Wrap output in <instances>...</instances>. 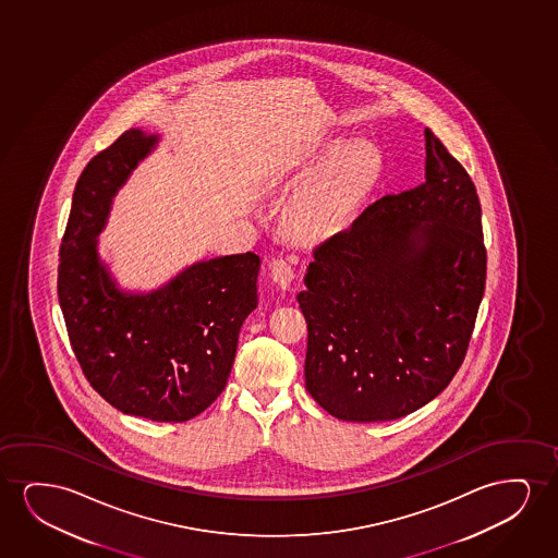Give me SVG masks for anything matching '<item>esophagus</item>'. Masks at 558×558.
<instances>
[{
  "instance_id": "34e87169",
  "label": "esophagus",
  "mask_w": 558,
  "mask_h": 558,
  "mask_svg": "<svg viewBox=\"0 0 558 558\" xmlns=\"http://www.w3.org/2000/svg\"><path fill=\"white\" fill-rule=\"evenodd\" d=\"M270 278L275 280L282 290L290 288L295 278V268L291 267L290 260L275 259L270 263Z\"/></svg>"
}]
</instances>
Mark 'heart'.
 Masks as SVG:
<instances>
[{
    "instance_id": "b5f03b06",
    "label": "heart",
    "mask_w": 558,
    "mask_h": 558,
    "mask_svg": "<svg viewBox=\"0 0 558 558\" xmlns=\"http://www.w3.org/2000/svg\"><path fill=\"white\" fill-rule=\"evenodd\" d=\"M343 143L339 135L322 141L311 160L313 171L291 202L286 221L301 240L333 236L381 181V148L366 138Z\"/></svg>"
}]
</instances>
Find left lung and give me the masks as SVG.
Wrapping results in <instances>:
<instances>
[{
  "instance_id": "1",
  "label": "left lung",
  "mask_w": 558,
  "mask_h": 558,
  "mask_svg": "<svg viewBox=\"0 0 558 558\" xmlns=\"http://www.w3.org/2000/svg\"><path fill=\"white\" fill-rule=\"evenodd\" d=\"M425 150V183L366 207L306 268V390L337 420L404 417L465 360L486 283L481 202L430 130Z\"/></svg>"
}]
</instances>
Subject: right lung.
<instances>
[{
    "label": "right lung",
    "instance_id": "obj_1",
    "mask_svg": "<svg viewBox=\"0 0 558 558\" xmlns=\"http://www.w3.org/2000/svg\"><path fill=\"white\" fill-rule=\"evenodd\" d=\"M158 135L130 130L77 179L59 263V303L70 344L93 389L128 415L181 423L221 395L238 336L257 306L260 259L199 260L150 293L118 288L97 252L116 192Z\"/></svg>",
    "mask_w": 558,
    "mask_h": 558
}]
</instances>
